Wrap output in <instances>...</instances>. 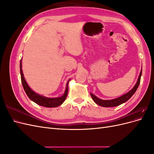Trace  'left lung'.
Returning a JSON list of instances; mask_svg holds the SVG:
<instances>
[{
  "mask_svg": "<svg viewBox=\"0 0 154 154\" xmlns=\"http://www.w3.org/2000/svg\"><path fill=\"white\" fill-rule=\"evenodd\" d=\"M141 74H142V69L140 72V74H139L137 83H136V85H134V87L129 92L126 93L125 94L118 97V98L110 100H101L98 98V97H96L95 95L91 93V96L92 97V98L96 104L103 107H112V106H116L125 103V102L127 101L130 97L134 95V93L136 92V90L137 89V88L139 87V83H140Z\"/></svg>",
  "mask_w": 154,
  "mask_h": 154,
  "instance_id": "8db88e82",
  "label": "left lung"
}]
</instances>
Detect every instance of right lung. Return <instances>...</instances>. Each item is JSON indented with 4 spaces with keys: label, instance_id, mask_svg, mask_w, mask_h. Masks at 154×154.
Returning <instances> with one entry per match:
<instances>
[{
    "label": "right lung",
    "instance_id": "1",
    "mask_svg": "<svg viewBox=\"0 0 154 154\" xmlns=\"http://www.w3.org/2000/svg\"><path fill=\"white\" fill-rule=\"evenodd\" d=\"M20 71L22 83L23 87H24V89L26 93V94L29 97V98L31 100L34 101L36 104H38L40 106H45V107L52 108V107H57L60 105H61L63 103L64 101L66 100L67 96V93H68V84H69V82L70 81V79L67 83L66 91H65L63 95L58 97H45L37 94V93L35 92L29 87L28 84H27L25 80L24 74H23V72H22V60H20Z\"/></svg>",
    "mask_w": 154,
    "mask_h": 154
}]
</instances>
